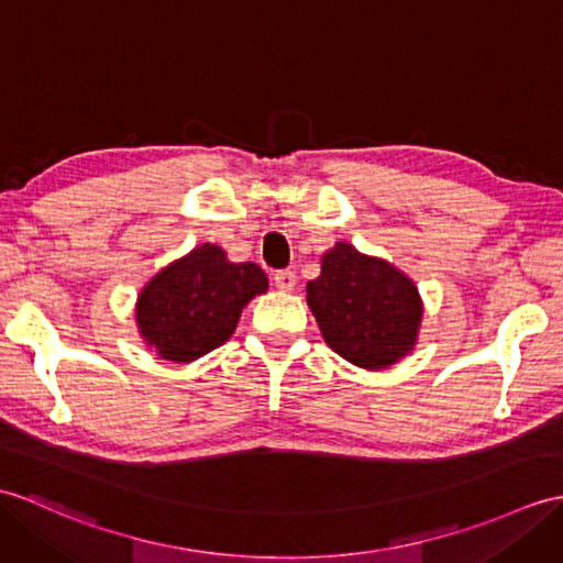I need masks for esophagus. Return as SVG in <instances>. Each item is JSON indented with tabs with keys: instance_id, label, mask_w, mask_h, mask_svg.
<instances>
[{
	"instance_id": "1",
	"label": "esophagus",
	"mask_w": 563,
	"mask_h": 563,
	"mask_svg": "<svg viewBox=\"0 0 563 563\" xmlns=\"http://www.w3.org/2000/svg\"><path fill=\"white\" fill-rule=\"evenodd\" d=\"M273 280H276V285L280 287V290L290 292L292 287H295V283H297V276H295V271L285 268V271H276V276H273Z\"/></svg>"
}]
</instances>
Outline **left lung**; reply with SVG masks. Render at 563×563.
Returning a JSON list of instances; mask_svg holds the SVG:
<instances>
[{"label": "left lung", "mask_w": 563, "mask_h": 563, "mask_svg": "<svg viewBox=\"0 0 563 563\" xmlns=\"http://www.w3.org/2000/svg\"><path fill=\"white\" fill-rule=\"evenodd\" d=\"M323 341L364 369H384L410 352L420 329L417 287L386 261L338 242L307 285Z\"/></svg>", "instance_id": "left-lung-1"}]
</instances>
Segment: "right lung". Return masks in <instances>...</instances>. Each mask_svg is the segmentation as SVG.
Returning a JSON list of instances; mask_svg holds the SVG:
<instances>
[{
    "label": "right lung",
    "instance_id": "add662e5",
    "mask_svg": "<svg viewBox=\"0 0 563 563\" xmlns=\"http://www.w3.org/2000/svg\"><path fill=\"white\" fill-rule=\"evenodd\" d=\"M266 287L256 264H232L220 246L201 244L143 287L136 305L141 335L163 360H199L228 341L244 305Z\"/></svg>",
    "mask_w": 563,
    "mask_h": 563
}]
</instances>
